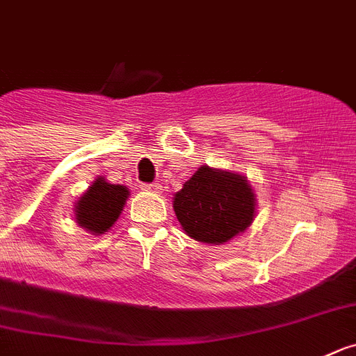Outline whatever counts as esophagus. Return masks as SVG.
Returning <instances> with one entry per match:
<instances>
[{"label": "esophagus", "mask_w": 356, "mask_h": 356, "mask_svg": "<svg viewBox=\"0 0 356 356\" xmlns=\"http://www.w3.org/2000/svg\"><path fill=\"white\" fill-rule=\"evenodd\" d=\"M141 191L155 192V194H159V192H161L162 188H161V185H159V184H143L141 185Z\"/></svg>", "instance_id": "obj_1"}]
</instances>
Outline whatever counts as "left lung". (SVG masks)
<instances>
[{"label": "left lung", "mask_w": 356, "mask_h": 356, "mask_svg": "<svg viewBox=\"0 0 356 356\" xmlns=\"http://www.w3.org/2000/svg\"><path fill=\"white\" fill-rule=\"evenodd\" d=\"M172 208L187 236L220 245L254 222L256 194L247 176L201 165L176 192Z\"/></svg>", "instance_id": "left-lung-1"}]
</instances>
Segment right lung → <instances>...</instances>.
Returning <instances> with one entry per match:
<instances>
[{
  "instance_id": "1",
  "label": "right lung",
  "mask_w": 356,
  "mask_h": 356,
  "mask_svg": "<svg viewBox=\"0 0 356 356\" xmlns=\"http://www.w3.org/2000/svg\"><path fill=\"white\" fill-rule=\"evenodd\" d=\"M130 191L125 185H114L97 176L86 192L74 204L76 222L91 234H104L122 215Z\"/></svg>"
}]
</instances>
